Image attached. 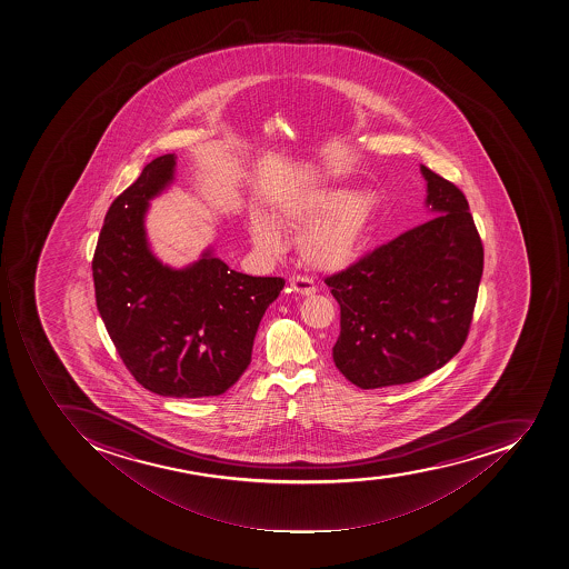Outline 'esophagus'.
Returning a JSON list of instances; mask_svg holds the SVG:
<instances>
[{
  "label": "esophagus",
  "mask_w": 569,
  "mask_h": 569,
  "mask_svg": "<svg viewBox=\"0 0 569 569\" xmlns=\"http://www.w3.org/2000/svg\"><path fill=\"white\" fill-rule=\"evenodd\" d=\"M289 286H291L292 291L298 292L301 297H310V295H315L316 286L310 278L297 277L289 278Z\"/></svg>",
  "instance_id": "obj_1"
}]
</instances>
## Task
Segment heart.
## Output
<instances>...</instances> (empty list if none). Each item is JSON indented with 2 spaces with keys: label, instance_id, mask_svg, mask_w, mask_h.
<instances>
[{
  "label": "heart",
  "instance_id": "obj_1",
  "mask_svg": "<svg viewBox=\"0 0 569 569\" xmlns=\"http://www.w3.org/2000/svg\"><path fill=\"white\" fill-rule=\"evenodd\" d=\"M376 210L377 201L370 193L350 198L341 190H321L283 204L277 221L287 230H306L298 240V251L307 266L339 271L361 257ZM251 237L263 253L277 254L282 249L277 226L262 217L251 222Z\"/></svg>",
  "mask_w": 569,
  "mask_h": 569
}]
</instances>
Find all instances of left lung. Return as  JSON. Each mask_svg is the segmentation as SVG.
<instances>
[{"instance_id": "left-lung-1", "label": "left lung", "mask_w": 569, "mask_h": 569, "mask_svg": "<svg viewBox=\"0 0 569 569\" xmlns=\"http://www.w3.org/2000/svg\"><path fill=\"white\" fill-rule=\"evenodd\" d=\"M422 174L435 217L325 278L341 307L333 362L362 390L429 376L469 336L481 237L460 188L426 164Z\"/></svg>"}]
</instances>
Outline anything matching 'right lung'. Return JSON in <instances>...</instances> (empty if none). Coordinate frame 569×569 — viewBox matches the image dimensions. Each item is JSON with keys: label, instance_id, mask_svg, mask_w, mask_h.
Wrapping results in <instances>:
<instances>
[{"label": "right lung", "instance_id": "obj_1", "mask_svg": "<svg viewBox=\"0 0 569 569\" xmlns=\"http://www.w3.org/2000/svg\"><path fill=\"white\" fill-rule=\"evenodd\" d=\"M174 167V154L156 158L111 202L91 269L97 309L131 376L152 393L199 399L239 381L286 280L233 271L210 251L181 271L152 257L143 213Z\"/></svg>", "mask_w": 569, "mask_h": 569}]
</instances>
